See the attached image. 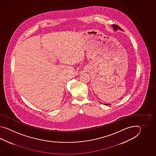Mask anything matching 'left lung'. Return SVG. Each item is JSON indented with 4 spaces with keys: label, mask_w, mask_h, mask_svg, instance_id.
<instances>
[{
    "label": "left lung",
    "mask_w": 156,
    "mask_h": 156,
    "mask_svg": "<svg viewBox=\"0 0 156 156\" xmlns=\"http://www.w3.org/2000/svg\"><path fill=\"white\" fill-rule=\"evenodd\" d=\"M112 27H113V29H114V30H122V29L119 26H118V25H116V24H113ZM104 105H109V104H104Z\"/></svg>",
    "instance_id": "obj_1"
}]
</instances>
